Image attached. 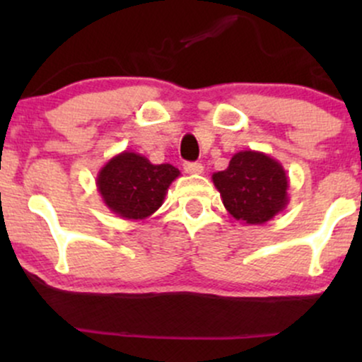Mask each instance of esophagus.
Here are the masks:
<instances>
[{"label":"esophagus","mask_w":362,"mask_h":362,"mask_svg":"<svg viewBox=\"0 0 362 362\" xmlns=\"http://www.w3.org/2000/svg\"><path fill=\"white\" fill-rule=\"evenodd\" d=\"M184 170L187 173H192V175H199V173L204 172V167H202V163H190V161H187V163H184Z\"/></svg>","instance_id":"obj_1"}]
</instances>
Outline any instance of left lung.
<instances>
[{"label": "left lung", "mask_w": 362, "mask_h": 362, "mask_svg": "<svg viewBox=\"0 0 362 362\" xmlns=\"http://www.w3.org/2000/svg\"><path fill=\"white\" fill-rule=\"evenodd\" d=\"M223 204L242 224L271 221L289 204V180L277 160L262 151L235 153L226 170L213 173Z\"/></svg>", "instance_id": "1"}]
</instances>
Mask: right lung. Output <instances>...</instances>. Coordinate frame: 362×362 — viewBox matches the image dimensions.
<instances>
[{
  "label": "right lung",
  "instance_id": "add662e5",
  "mask_svg": "<svg viewBox=\"0 0 362 362\" xmlns=\"http://www.w3.org/2000/svg\"><path fill=\"white\" fill-rule=\"evenodd\" d=\"M177 177L180 170L173 165H153L146 156L126 149L100 168L97 190L103 204L119 218L143 221L160 209Z\"/></svg>",
  "mask_w": 362,
  "mask_h": 362
}]
</instances>
